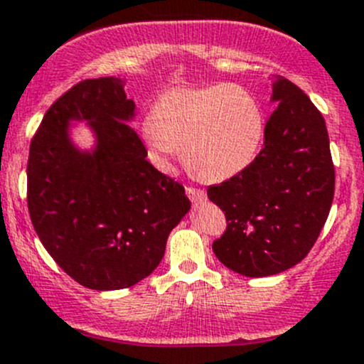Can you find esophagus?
Returning <instances> with one entry per match:
<instances>
[{"instance_id": "34e87169", "label": "esophagus", "mask_w": 364, "mask_h": 364, "mask_svg": "<svg viewBox=\"0 0 364 364\" xmlns=\"http://www.w3.org/2000/svg\"><path fill=\"white\" fill-rule=\"evenodd\" d=\"M186 196L190 197L193 204H200L205 200V192L200 188H196V186H186Z\"/></svg>"}]
</instances>
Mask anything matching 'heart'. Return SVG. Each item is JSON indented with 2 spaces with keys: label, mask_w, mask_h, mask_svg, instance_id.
I'll return each mask as SVG.
<instances>
[{
  "label": "heart",
  "mask_w": 364,
  "mask_h": 364,
  "mask_svg": "<svg viewBox=\"0 0 364 364\" xmlns=\"http://www.w3.org/2000/svg\"><path fill=\"white\" fill-rule=\"evenodd\" d=\"M142 135L159 160L179 149L193 176L222 181L259 155L264 112L255 95L236 84L172 87L155 102Z\"/></svg>",
  "instance_id": "1"
}]
</instances>
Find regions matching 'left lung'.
<instances>
[{"label":"left lung","mask_w":364,"mask_h":364,"mask_svg":"<svg viewBox=\"0 0 364 364\" xmlns=\"http://www.w3.org/2000/svg\"><path fill=\"white\" fill-rule=\"evenodd\" d=\"M278 107L264 127V146L245 171L208 188L225 213L213 241L220 262L250 278L278 274L308 255L335 196L326 121L306 93L277 75Z\"/></svg>","instance_id":"left-lung-1"}]
</instances>
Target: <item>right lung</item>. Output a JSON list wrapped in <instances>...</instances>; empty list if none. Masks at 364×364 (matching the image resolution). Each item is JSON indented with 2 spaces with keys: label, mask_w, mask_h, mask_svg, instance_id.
Segmentation results:
<instances>
[{
  "label": "right lung",
  "mask_w": 364,
  "mask_h": 364,
  "mask_svg": "<svg viewBox=\"0 0 364 364\" xmlns=\"http://www.w3.org/2000/svg\"><path fill=\"white\" fill-rule=\"evenodd\" d=\"M135 104L116 77L80 80L43 116L28 159V209L40 241L77 284L127 289L149 277L188 213L185 188L156 171L128 121ZM87 120L93 152H79L68 120Z\"/></svg>",
  "instance_id": "right-lung-1"
}]
</instances>
